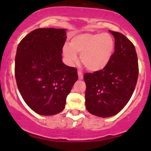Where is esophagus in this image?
<instances>
[{"instance_id": "esophagus-1", "label": "esophagus", "mask_w": 151, "mask_h": 151, "mask_svg": "<svg viewBox=\"0 0 151 151\" xmlns=\"http://www.w3.org/2000/svg\"><path fill=\"white\" fill-rule=\"evenodd\" d=\"M78 78L79 80H83V74L82 71H78Z\"/></svg>"}]
</instances>
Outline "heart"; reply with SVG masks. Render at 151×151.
<instances>
[{
	"label": "heart",
	"mask_w": 151,
	"mask_h": 151,
	"mask_svg": "<svg viewBox=\"0 0 151 151\" xmlns=\"http://www.w3.org/2000/svg\"><path fill=\"white\" fill-rule=\"evenodd\" d=\"M115 49V42L110 34L81 33L74 36L70 45H65L63 54L68 64L74 65L80 55L82 63L88 69L98 71L104 69L110 61Z\"/></svg>",
	"instance_id": "1"
}]
</instances>
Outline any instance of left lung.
<instances>
[{
    "instance_id": "left-lung-1",
    "label": "left lung",
    "mask_w": 151,
    "mask_h": 151,
    "mask_svg": "<svg viewBox=\"0 0 151 151\" xmlns=\"http://www.w3.org/2000/svg\"><path fill=\"white\" fill-rule=\"evenodd\" d=\"M115 52L104 69L86 73L85 106L90 113L101 118L118 114L129 102L137 82L138 60L133 44L122 33L111 31Z\"/></svg>"
}]
</instances>
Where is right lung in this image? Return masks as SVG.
<instances>
[{
    "instance_id": "right-lung-1",
    "label": "right lung",
    "mask_w": 151,
    "mask_h": 151,
    "mask_svg": "<svg viewBox=\"0 0 151 151\" xmlns=\"http://www.w3.org/2000/svg\"><path fill=\"white\" fill-rule=\"evenodd\" d=\"M66 29L38 28L22 39L17 49L15 78L28 106L41 115L62 112L78 79L77 71L62 60Z\"/></svg>"
}]
</instances>
